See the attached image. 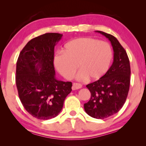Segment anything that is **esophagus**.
I'll list each match as a JSON object with an SVG mask.
<instances>
[{
	"label": "esophagus",
	"mask_w": 146,
	"mask_h": 146,
	"mask_svg": "<svg viewBox=\"0 0 146 146\" xmlns=\"http://www.w3.org/2000/svg\"><path fill=\"white\" fill-rule=\"evenodd\" d=\"M82 87V85H81L80 83H73V86H72V89L73 90H77L79 89H81Z\"/></svg>",
	"instance_id": "esophagus-1"
}]
</instances>
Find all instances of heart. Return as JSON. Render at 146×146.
Listing matches in <instances>:
<instances>
[{
	"label": "heart",
	"mask_w": 146,
	"mask_h": 146,
	"mask_svg": "<svg viewBox=\"0 0 146 146\" xmlns=\"http://www.w3.org/2000/svg\"><path fill=\"white\" fill-rule=\"evenodd\" d=\"M63 52L55 54L53 63L59 73L67 79H72L77 67L80 70L78 79H100L108 71L112 58L108 43L91 38L71 40L65 45Z\"/></svg>",
	"instance_id": "heart-1"
}]
</instances>
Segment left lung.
Here are the masks:
<instances>
[{
  "mask_svg": "<svg viewBox=\"0 0 146 146\" xmlns=\"http://www.w3.org/2000/svg\"><path fill=\"white\" fill-rule=\"evenodd\" d=\"M95 32L103 35L111 43L114 61L105 75L86 86L91 92V98L84 104V109L93 118L104 119L117 113L126 102L130 89V65L126 52L114 36Z\"/></svg>",
  "mask_w": 146,
  "mask_h": 146,
  "instance_id": "obj_1",
  "label": "left lung"
}]
</instances>
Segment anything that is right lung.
Masks as SVG:
<instances>
[{"label":"right lung","instance_id":"1","mask_svg":"<svg viewBox=\"0 0 146 146\" xmlns=\"http://www.w3.org/2000/svg\"><path fill=\"white\" fill-rule=\"evenodd\" d=\"M58 33H46L29 41L20 53L16 63V84L22 105L40 120L57 116L72 83L55 77L54 48L62 38Z\"/></svg>","mask_w":146,"mask_h":146}]
</instances>
